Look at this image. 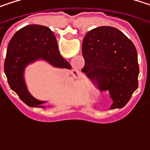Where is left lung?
<instances>
[{
  "label": "left lung",
  "instance_id": "left-lung-1",
  "mask_svg": "<svg viewBox=\"0 0 150 150\" xmlns=\"http://www.w3.org/2000/svg\"><path fill=\"white\" fill-rule=\"evenodd\" d=\"M85 65L81 71L100 90H108L113 103L122 108L138 88L139 65L133 42L113 27L89 31L82 42Z\"/></svg>",
  "mask_w": 150,
  "mask_h": 150
}]
</instances>
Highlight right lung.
Returning a JSON list of instances; mask_svg holds the SVG:
<instances>
[{"instance_id":"add662e5","label":"right lung","mask_w":150,"mask_h":150,"mask_svg":"<svg viewBox=\"0 0 150 150\" xmlns=\"http://www.w3.org/2000/svg\"><path fill=\"white\" fill-rule=\"evenodd\" d=\"M42 59L54 67L70 69V64L61 56L54 33L47 27L28 25L18 30L11 38L4 63L8 84L19 98L29 107L45 108L44 103L33 97L28 90L25 80V68Z\"/></svg>"}]
</instances>
